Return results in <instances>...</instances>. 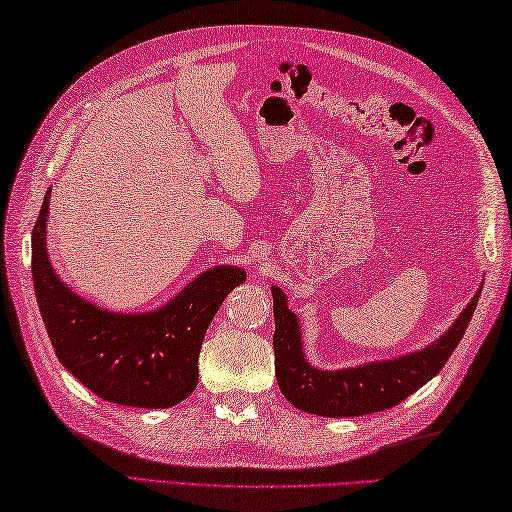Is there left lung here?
<instances>
[{
  "label": "left lung",
  "instance_id": "obj_1",
  "mask_svg": "<svg viewBox=\"0 0 512 512\" xmlns=\"http://www.w3.org/2000/svg\"><path fill=\"white\" fill-rule=\"evenodd\" d=\"M270 292L275 312V374L281 394L290 405L314 416L352 418L396 407L429 383L462 341L482 288L451 328L427 347L387 361H369L343 369H319L308 363L301 325L297 314L288 308L286 292L279 286H270Z\"/></svg>",
  "mask_w": 512,
  "mask_h": 512
}]
</instances>
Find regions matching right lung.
Returning a JSON list of instances; mask_svg holds the SVG:
<instances>
[{"label": "right lung", "instance_id": "add662e5", "mask_svg": "<svg viewBox=\"0 0 512 512\" xmlns=\"http://www.w3.org/2000/svg\"><path fill=\"white\" fill-rule=\"evenodd\" d=\"M50 189L32 231V281L61 365L96 396L125 407L167 409L193 394L206 328L246 270L213 266L165 306L112 312L83 299L50 264Z\"/></svg>", "mask_w": 512, "mask_h": 512}]
</instances>
